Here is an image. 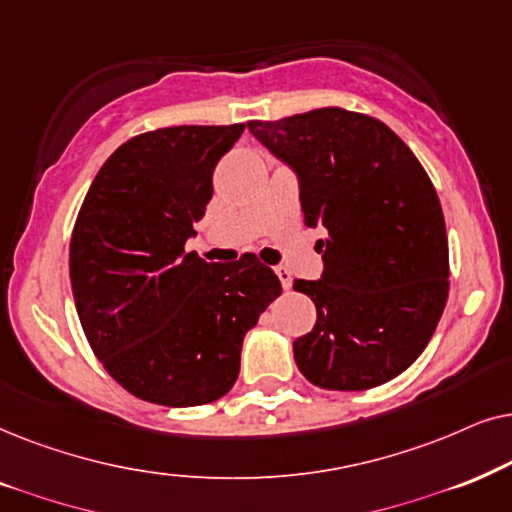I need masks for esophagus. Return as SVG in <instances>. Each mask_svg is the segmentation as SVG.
I'll use <instances>...</instances> for the list:
<instances>
[{"instance_id": "1", "label": "esophagus", "mask_w": 512, "mask_h": 512, "mask_svg": "<svg viewBox=\"0 0 512 512\" xmlns=\"http://www.w3.org/2000/svg\"><path fill=\"white\" fill-rule=\"evenodd\" d=\"M276 276L281 278V285L283 290H290L292 288V274L285 267H276Z\"/></svg>"}]
</instances>
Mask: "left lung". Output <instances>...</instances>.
<instances>
[{"instance_id": "1", "label": "left lung", "mask_w": 512, "mask_h": 512, "mask_svg": "<svg viewBox=\"0 0 512 512\" xmlns=\"http://www.w3.org/2000/svg\"><path fill=\"white\" fill-rule=\"evenodd\" d=\"M248 128L295 170L306 227L327 229L323 276L292 285L318 313L292 344L299 372L330 391L386 384L421 356L447 302V231L431 177L386 124L342 107Z\"/></svg>"}]
</instances>
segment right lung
I'll return each instance as SVG.
<instances>
[{"instance_id": "add662e5", "label": "right lung", "mask_w": 512, "mask_h": 512, "mask_svg": "<svg viewBox=\"0 0 512 512\" xmlns=\"http://www.w3.org/2000/svg\"><path fill=\"white\" fill-rule=\"evenodd\" d=\"M243 124L135 135L102 163L74 222L70 281L84 335L128 393L166 407L229 393L241 346L281 281L255 255L208 264L187 252L217 161Z\"/></svg>"}]
</instances>
